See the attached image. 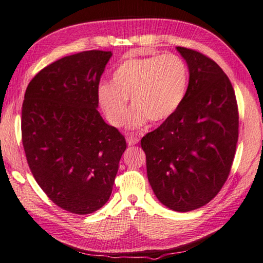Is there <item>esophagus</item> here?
Returning a JSON list of instances; mask_svg holds the SVG:
<instances>
[{
    "label": "esophagus",
    "instance_id": "1",
    "mask_svg": "<svg viewBox=\"0 0 263 263\" xmlns=\"http://www.w3.org/2000/svg\"><path fill=\"white\" fill-rule=\"evenodd\" d=\"M140 139L137 136H134V135H128L127 136V143L128 145H135L139 143Z\"/></svg>",
    "mask_w": 263,
    "mask_h": 263
}]
</instances>
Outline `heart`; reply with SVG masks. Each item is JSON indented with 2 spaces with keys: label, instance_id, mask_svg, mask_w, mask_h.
Instances as JSON below:
<instances>
[{
  "label": "heart",
  "instance_id": "obj_1",
  "mask_svg": "<svg viewBox=\"0 0 263 263\" xmlns=\"http://www.w3.org/2000/svg\"><path fill=\"white\" fill-rule=\"evenodd\" d=\"M189 86L186 63L176 54L130 58L113 73L111 84H101L98 100L113 126H121L128 114V99L133 109L130 128L144 126L149 120L161 122L179 108Z\"/></svg>",
  "mask_w": 263,
  "mask_h": 263
}]
</instances>
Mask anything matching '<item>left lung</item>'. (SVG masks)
Returning a JSON list of instances; mask_svg holds the SVG:
<instances>
[{
    "label": "left lung",
    "mask_w": 263,
    "mask_h": 263,
    "mask_svg": "<svg viewBox=\"0 0 263 263\" xmlns=\"http://www.w3.org/2000/svg\"><path fill=\"white\" fill-rule=\"evenodd\" d=\"M186 62L189 86L179 108L142 137L152 189L177 212L212 200L229 177L239 134L234 89L220 66L186 47H176Z\"/></svg>",
    "instance_id": "8db88e82"
}]
</instances>
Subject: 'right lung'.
I'll return each instance as SVG.
<instances>
[{
	"mask_svg": "<svg viewBox=\"0 0 263 263\" xmlns=\"http://www.w3.org/2000/svg\"><path fill=\"white\" fill-rule=\"evenodd\" d=\"M110 51H84L38 72L25 91L22 142L30 170L59 208L89 214L107 203L124 136L98 111Z\"/></svg>",
	"mask_w": 263,
	"mask_h": 263,
	"instance_id": "1",
	"label": "right lung"
}]
</instances>
